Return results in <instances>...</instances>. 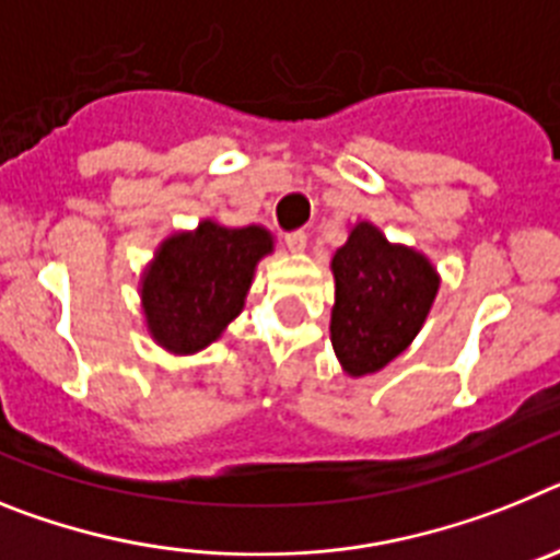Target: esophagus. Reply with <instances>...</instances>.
Listing matches in <instances>:
<instances>
[{
    "mask_svg": "<svg viewBox=\"0 0 560 560\" xmlns=\"http://www.w3.org/2000/svg\"><path fill=\"white\" fill-rule=\"evenodd\" d=\"M284 242H287V247H290V250H293V253H301V250H304V247H307V233H304V231L287 233Z\"/></svg>",
    "mask_w": 560,
    "mask_h": 560,
    "instance_id": "1",
    "label": "esophagus"
}]
</instances>
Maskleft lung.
<instances>
[{
	"mask_svg": "<svg viewBox=\"0 0 560 560\" xmlns=\"http://www.w3.org/2000/svg\"><path fill=\"white\" fill-rule=\"evenodd\" d=\"M332 349L352 377L381 372L415 340L436 295L434 267L369 222H358L335 253Z\"/></svg>",
	"mask_w": 560,
	"mask_h": 560,
	"instance_id": "obj_1",
	"label": "left lung"
}]
</instances>
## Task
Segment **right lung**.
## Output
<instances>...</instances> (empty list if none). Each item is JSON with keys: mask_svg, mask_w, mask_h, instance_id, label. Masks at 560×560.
Masks as SVG:
<instances>
[{"mask_svg": "<svg viewBox=\"0 0 560 560\" xmlns=\"http://www.w3.org/2000/svg\"><path fill=\"white\" fill-rule=\"evenodd\" d=\"M270 250L265 228H222L211 220L165 240L143 276L152 338L179 354L206 349L242 313L253 267Z\"/></svg>", "mask_w": 560, "mask_h": 560, "instance_id": "1", "label": "right lung"}]
</instances>
